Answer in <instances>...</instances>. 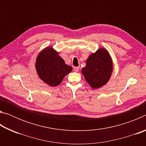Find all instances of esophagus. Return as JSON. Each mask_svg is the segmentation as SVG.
I'll use <instances>...</instances> for the list:
<instances>
[{
    "label": "esophagus",
    "instance_id": "34e87169",
    "mask_svg": "<svg viewBox=\"0 0 146 146\" xmlns=\"http://www.w3.org/2000/svg\"><path fill=\"white\" fill-rule=\"evenodd\" d=\"M74 71H75V72H78L79 71V68L78 67H74Z\"/></svg>",
    "mask_w": 146,
    "mask_h": 146
}]
</instances>
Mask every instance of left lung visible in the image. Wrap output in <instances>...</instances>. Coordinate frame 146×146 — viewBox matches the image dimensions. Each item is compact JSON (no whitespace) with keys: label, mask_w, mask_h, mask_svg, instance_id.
<instances>
[{"label":"left lung","mask_w":146,"mask_h":146,"mask_svg":"<svg viewBox=\"0 0 146 146\" xmlns=\"http://www.w3.org/2000/svg\"><path fill=\"white\" fill-rule=\"evenodd\" d=\"M112 61L108 51L100 49L91 54L86 60L82 73L93 88L102 87L108 82L112 72Z\"/></svg>","instance_id":"obj_1"}]
</instances>
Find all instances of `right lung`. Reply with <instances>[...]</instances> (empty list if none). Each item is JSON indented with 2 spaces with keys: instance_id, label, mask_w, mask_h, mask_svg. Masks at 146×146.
<instances>
[{
  "instance_id": "obj_1",
  "label": "right lung",
  "mask_w": 146,
  "mask_h": 146,
  "mask_svg": "<svg viewBox=\"0 0 146 146\" xmlns=\"http://www.w3.org/2000/svg\"><path fill=\"white\" fill-rule=\"evenodd\" d=\"M38 75L44 82L51 86L60 84L63 78L72 70L71 66L59 56L52 48H46L39 54L36 60Z\"/></svg>"
}]
</instances>
